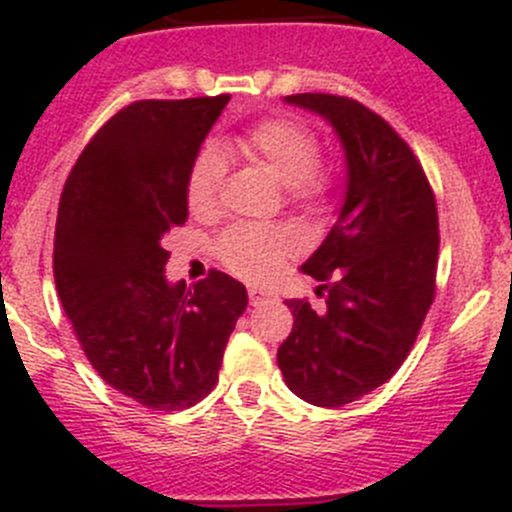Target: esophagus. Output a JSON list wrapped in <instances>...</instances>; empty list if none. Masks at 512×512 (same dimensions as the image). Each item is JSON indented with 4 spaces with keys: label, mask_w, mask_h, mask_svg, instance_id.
I'll return each mask as SVG.
<instances>
[{
    "label": "esophagus",
    "mask_w": 512,
    "mask_h": 512,
    "mask_svg": "<svg viewBox=\"0 0 512 512\" xmlns=\"http://www.w3.org/2000/svg\"><path fill=\"white\" fill-rule=\"evenodd\" d=\"M247 294H250V304L252 307H260V304L270 302V299H275V294L270 292V289H262V287H250L247 289Z\"/></svg>",
    "instance_id": "esophagus-1"
}]
</instances>
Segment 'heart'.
<instances>
[{
    "instance_id": "1",
    "label": "heart",
    "mask_w": 512,
    "mask_h": 512,
    "mask_svg": "<svg viewBox=\"0 0 512 512\" xmlns=\"http://www.w3.org/2000/svg\"><path fill=\"white\" fill-rule=\"evenodd\" d=\"M240 156L260 165L287 185L294 205L314 210L334 190V173L319 163V138L299 118L270 116L247 128L235 141ZM227 146H205L190 165L185 198L190 213L210 218L220 208ZM299 250V237L287 225H235L218 240L220 262L242 280L265 282Z\"/></svg>"
}]
</instances>
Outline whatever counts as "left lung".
<instances>
[{
    "instance_id": "left-lung-1",
    "label": "left lung",
    "mask_w": 512,
    "mask_h": 512,
    "mask_svg": "<svg viewBox=\"0 0 512 512\" xmlns=\"http://www.w3.org/2000/svg\"><path fill=\"white\" fill-rule=\"evenodd\" d=\"M347 151V198L302 270L322 309L287 299L294 327L277 352L287 386L314 406L352 404L391 379L436 297V195L409 143L356 98L294 94Z\"/></svg>"
}]
</instances>
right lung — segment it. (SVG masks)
I'll use <instances>...</instances> for the list:
<instances>
[{
	"instance_id": "obj_1",
	"label": "right lung",
	"mask_w": 512,
	"mask_h": 512,
	"mask_svg": "<svg viewBox=\"0 0 512 512\" xmlns=\"http://www.w3.org/2000/svg\"><path fill=\"white\" fill-rule=\"evenodd\" d=\"M230 94L128 103L66 178L54 232V280L86 359L146 409L180 411L218 384L247 289L210 270L168 285L163 235L188 220L190 165Z\"/></svg>"
}]
</instances>
